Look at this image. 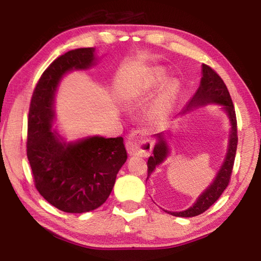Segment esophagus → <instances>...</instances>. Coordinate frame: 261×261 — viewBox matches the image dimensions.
Segmentation results:
<instances>
[{
  "label": "esophagus",
  "instance_id": "1",
  "mask_svg": "<svg viewBox=\"0 0 261 261\" xmlns=\"http://www.w3.org/2000/svg\"><path fill=\"white\" fill-rule=\"evenodd\" d=\"M125 148L130 156L148 157L152 149V142L147 139L140 130H135L127 135L125 139Z\"/></svg>",
  "mask_w": 261,
  "mask_h": 261
}]
</instances>
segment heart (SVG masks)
Segmentation results:
<instances>
[{
  "instance_id": "heart-1",
  "label": "heart",
  "mask_w": 261,
  "mask_h": 261,
  "mask_svg": "<svg viewBox=\"0 0 261 261\" xmlns=\"http://www.w3.org/2000/svg\"><path fill=\"white\" fill-rule=\"evenodd\" d=\"M163 81V76H162V74L160 73H157L156 75H154V82H157V83H159V82H162ZM162 109L160 107H158V111Z\"/></svg>"
}]
</instances>
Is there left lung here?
Instances as JSON below:
<instances>
[{
	"mask_svg": "<svg viewBox=\"0 0 261 261\" xmlns=\"http://www.w3.org/2000/svg\"><path fill=\"white\" fill-rule=\"evenodd\" d=\"M203 77L201 81V85H199L197 92L194 94V96L188 102L186 109L182 111V114L190 111L192 108H196L198 105H204L207 103H219L223 105L224 110L228 112V115L231 121V136H230V142H229V149L228 153L224 163L221 167L218 176H216L213 184L211 185L206 191H205L201 196L197 198L195 204L191 206L186 211L182 212H170V211H165L168 214L174 216H180V218H192V216H196L202 214L205 211L208 210L210 206L218 201L219 197L222 195V193L229 185L232 169H233L234 159H236V152H237V146H238V126H237V116H236V110L233 107V102H232L231 95L229 93L228 87L224 84L223 80L221 79L216 71L210 67L208 65L203 64ZM160 136V135H158ZM160 138V137H159ZM168 154V146L166 141L160 138L158 143L154 146L153 154L148 159V176L151 175L152 171L156 168V166L162 164L165 158Z\"/></svg>",
	"mask_w": 261,
	"mask_h": 261,
	"instance_id": "8db88e82",
	"label": "left lung"
}]
</instances>
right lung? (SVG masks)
I'll list each match as a JSON object with an SVG mask.
<instances>
[{"label":"right lung","instance_id":"1","mask_svg":"<svg viewBox=\"0 0 261 261\" xmlns=\"http://www.w3.org/2000/svg\"><path fill=\"white\" fill-rule=\"evenodd\" d=\"M93 53V48H79L55 59L33 90L28 115L27 156L33 182L48 203L66 213H85L101 206L126 160L122 137H92L66 145L50 130L60 79L73 68L90 67Z\"/></svg>","mask_w":261,"mask_h":261}]
</instances>
